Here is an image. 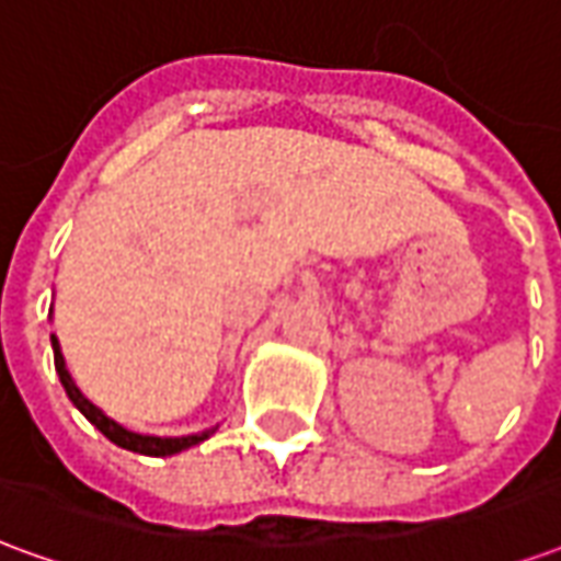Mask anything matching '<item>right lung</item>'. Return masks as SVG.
<instances>
[{
    "label": "right lung",
    "mask_w": 561,
    "mask_h": 561,
    "mask_svg": "<svg viewBox=\"0 0 561 561\" xmlns=\"http://www.w3.org/2000/svg\"><path fill=\"white\" fill-rule=\"evenodd\" d=\"M50 345H54V364L56 373H59V381H62V388H66L68 400L75 402V409H78L87 421L104 435V438H111L116 447H126V450H135V454H144V457H173V454H180V450H188V447L201 445L204 438L216 433V426L213 430H204V433H192V435H140L126 430L123 423H116L114 417H107V414L83 397V390L75 385V378L68 373L66 357H62V348H59V340L50 336Z\"/></svg>",
    "instance_id": "right-lung-1"
}]
</instances>
